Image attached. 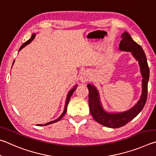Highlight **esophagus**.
<instances>
[{
	"label": "esophagus",
	"instance_id": "1",
	"mask_svg": "<svg viewBox=\"0 0 156 156\" xmlns=\"http://www.w3.org/2000/svg\"><path fill=\"white\" fill-rule=\"evenodd\" d=\"M90 78V71L89 70H85L83 73H81L80 75V81L82 83H85L88 81Z\"/></svg>",
	"mask_w": 156,
	"mask_h": 156
}]
</instances>
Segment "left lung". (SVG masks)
Listing matches in <instances>:
<instances>
[{"label":"left lung","instance_id":"obj_1","mask_svg":"<svg viewBox=\"0 0 156 156\" xmlns=\"http://www.w3.org/2000/svg\"><path fill=\"white\" fill-rule=\"evenodd\" d=\"M122 40L119 44V50L130 52L138 62L142 75V94L137 103L129 110L122 112H108L103 109L100 99L99 90L93 84H88L89 90L88 103L91 115L101 125L110 128L124 126L132 121L143 110L147 98V85L149 79V69L147 57L143 48L132 40L127 31L121 35Z\"/></svg>","mask_w":156,"mask_h":156}]
</instances>
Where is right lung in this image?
Segmentation results:
<instances>
[{"label": "right lung", "mask_w": 156, "mask_h": 156, "mask_svg": "<svg viewBox=\"0 0 156 156\" xmlns=\"http://www.w3.org/2000/svg\"><path fill=\"white\" fill-rule=\"evenodd\" d=\"M35 35H36L35 34H33L32 35H31V37L30 38L29 40H27L26 42H24V43L23 44L20 46V49H19V51H20L22 48H23L24 47H25V46H26L27 44H29L30 42H31L32 41H33V40H34V38H35ZM14 62H15V60H14V61H13V64H14ZM76 86H77V85H75V86H74V88H73L72 89L70 90L69 92H68V94H67V97H66V103H65V106H64V112H63V113L61 114V115H60V116H59V118L55 119V120H54V121H53L48 122H47V123H46V124H39V125H39V126H44V125H50V124H52V123H54V122H57V121H59L60 119H62L63 118V116H64L65 115V114L66 113L68 104V103H69V101H70V99L71 96H72L73 94V92H75V90Z\"/></svg>", "instance_id": "add662e5"}]
</instances>
